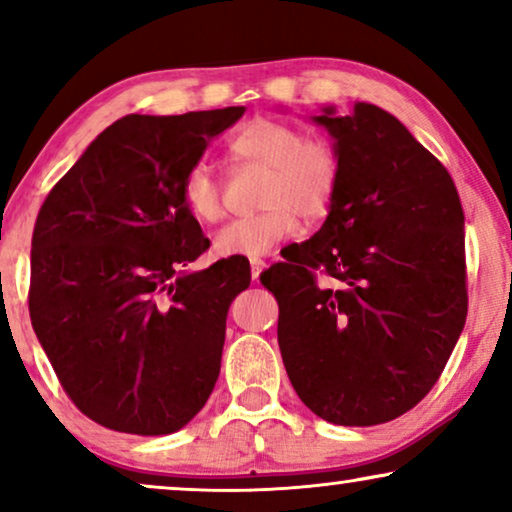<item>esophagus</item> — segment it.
Listing matches in <instances>:
<instances>
[{"mask_svg":"<svg viewBox=\"0 0 512 512\" xmlns=\"http://www.w3.org/2000/svg\"><path fill=\"white\" fill-rule=\"evenodd\" d=\"M263 268H265V261H261V258H251V279H258Z\"/></svg>","mask_w":512,"mask_h":512,"instance_id":"34e87169","label":"esophagus"}]
</instances>
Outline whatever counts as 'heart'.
<instances>
[{"instance_id": "heart-1", "label": "heart", "mask_w": 512, "mask_h": 512, "mask_svg": "<svg viewBox=\"0 0 512 512\" xmlns=\"http://www.w3.org/2000/svg\"><path fill=\"white\" fill-rule=\"evenodd\" d=\"M235 163L265 167L258 193L261 212L230 221L214 235L221 256L258 258L298 230V214L319 221L331 212L342 181V160L326 135H305L298 125L277 118H254L230 137ZM191 216L216 223L226 214L223 181L207 163H195L181 184Z\"/></svg>"}]
</instances>
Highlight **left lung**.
Wrapping results in <instances>:
<instances>
[{"label":"left lung","mask_w":512,"mask_h":512,"mask_svg":"<svg viewBox=\"0 0 512 512\" xmlns=\"http://www.w3.org/2000/svg\"><path fill=\"white\" fill-rule=\"evenodd\" d=\"M314 121L338 146V198L261 284L300 401L331 424H384L429 394L464 331V209L445 165L384 109Z\"/></svg>","instance_id":"obj_1"}]
</instances>
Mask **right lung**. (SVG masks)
Returning <instances> with one entry per match:
<instances>
[{
    "mask_svg": "<svg viewBox=\"0 0 512 512\" xmlns=\"http://www.w3.org/2000/svg\"><path fill=\"white\" fill-rule=\"evenodd\" d=\"M244 107L130 114L46 195L32 233L30 319L65 394L107 429L174 433L221 370L244 256L179 272L209 249L181 184Z\"/></svg>",
    "mask_w": 512,
    "mask_h": 512,
    "instance_id": "add662e5",
    "label": "right lung"
}]
</instances>
